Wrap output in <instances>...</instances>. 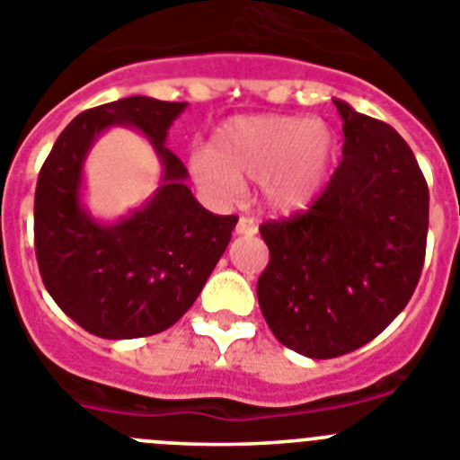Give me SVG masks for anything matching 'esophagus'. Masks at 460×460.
Returning <instances> with one entry per match:
<instances>
[{"mask_svg":"<svg viewBox=\"0 0 460 460\" xmlns=\"http://www.w3.org/2000/svg\"><path fill=\"white\" fill-rule=\"evenodd\" d=\"M259 231V225L252 217H240L238 225H235V234L238 235H254Z\"/></svg>","mask_w":460,"mask_h":460,"instance_id":"esophagus-1","label":"esophagus"}]
</instances>
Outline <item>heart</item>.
I'll list each match as a JSON object with an SVG mask.
<instances>
[{
  "instance_id": "1",
  "label": "heart",
  "mask_w": 460,
  "mask_h": 460,
  "mask_svg": "<svg viewBox=\"0 0 460 460\" xmlns=\"http://www.w3.org/2000/svg\"><path fill=\"white\" fill-rule=\"evenodd\" d=\"M334 139L330 128L305 117H240L215 132L213 148L192 153L201 188L231 199L243 181H261V197L279 213H297L318 199L328 181Z\"/></svg>"
}]
</instances>
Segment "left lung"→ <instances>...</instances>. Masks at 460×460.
Wrapping results in <instances>:
<instances>
[{"label": "left lung", "instance_id": "obj_1", "mask_svg": "<svg viewBox=\"0 0 460 460\" xmlns=\"http://www.w3.org/2000/svg\"><path fill=\"white\" fill-rule=\"evenodd\" d=\"M343 160L307 213L263 222L270 261L256 284L268 328L287 349L330 359L378 337L420 281L429 188L387 123L334 101Z\"/></svg>", "mask_w": 460, "mask_h": 460}]
</instances>
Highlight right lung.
Instances as JSON below:
<instances>
[{
	"label": "right lung",
	"instance_id": "add662e5",
	"mask_svg": "<svg viewBox=\"0 0 460 460\" xmlns=\"http://www.w3.org/2000/svg\"><path fill=\"white\" fill-rule=\"evenodd\" d=\"M188 102L130 96L77 114L39 173L34 247L52 300L102 339L151 337L194 305L225 254L238 217L213 215L185 185L188 169L167 148V130ZM143 132L164 163L161 188L142 209L105 226L81 204V172L107 127Z\"/></svg>",
	"mask_w": 460,
	"mask_h": 460
}]
</instances>
